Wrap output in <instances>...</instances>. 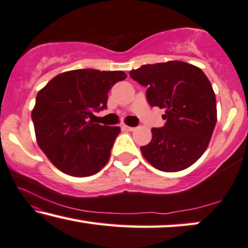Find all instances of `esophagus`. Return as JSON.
Here are the masks:
<instances>
[{
	"mask_svg": "<svg viewBox=\"0 0 248 248\" xmlns=\"http://www.w3.org/2000/svg\"><path fill=\"white\" fill-rule=\"evenodd\" d=\"M123 128L124 129V130H127V131H135L136 130L135 127H129V125H125V124L123 125Z\"/></svg>",
	"mask_w": 248,
	"mask_h": 248,
	"instance_id": "34e87169",
	"label": "esophagus"
}]
</instances>
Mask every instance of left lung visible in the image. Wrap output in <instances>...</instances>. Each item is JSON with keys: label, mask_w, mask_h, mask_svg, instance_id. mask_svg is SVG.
<instances>
[{"label": "left lung", "mask_w": 248, "mask_h": 248, "mask_svg": "<svg viewBox=\"0 0 248 248\" xmlns=\"http://www.w3.org/2000/svg\"><path fill=\"white\" fill-rule=\"evenodd\" d=\"M130 78L146 86L151 107L165 109L164 127L153 128V138L140 147L144 157L163 172H179L201 157L217 121L211 83L197 66L179 61L142 65Z\"/></svg>", "instance_id": "1"}]
</instances>
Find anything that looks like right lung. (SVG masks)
Here are the masks:
<instances>
[{
    "mask_svg": "<svg viewBox=\"0 0 248 248\" xmlns=\"http://www.w3.org/2000/svg\"><path fill=\"white\" fill-rule=\"evenodd\" d=\"M125 78L121 71L75 69L37 94L31 114L37 142L62 172L90 176L106 165L120 128L94 124L93 112L107 109L108 93Z\"/></svg>",
    "mask_w": 248,
    "mask_h": 248,
    "instance_id": "right-lung-1",
    "label": "right lung"
}]
</instances>
